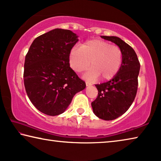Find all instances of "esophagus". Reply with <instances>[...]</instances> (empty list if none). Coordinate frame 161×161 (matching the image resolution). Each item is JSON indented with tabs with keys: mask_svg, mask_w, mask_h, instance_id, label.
Here are the masks:
<instances>
[{
	"mask_svg": "<svg viewBox=\"0 0 161 161\" xmlns=\"http://www.w3.org/2000/svg\"><path fill=\"white\" fill-rule=\"evenodd\" d=\"M86 86H91L92 84L89 82H86Z\"/></svg>",
	"mask_w": 161,
	"mask_h": 161,
	"instance_id": "34e87169",
	"label": "esophagus"
}]
</instances>
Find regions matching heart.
Segmentation results:
<instances>
[{
	"label": "heart",
	"mask_w": 161,
	"mask_h": 161,
	"mask_svg": "<svg viewBox=\"0 0 161 161\" xmlns=\"http://www.w3.org/2000/svg\"><path fill=\"white\" fill-rule=\"evenodd\" d=\"M123 54L120 48L108 42L93 39L85 42L80 47L71 49L69 61L71 68L81 73L90 67L83 78L96 80L101 76L103 80H110L117 74L122 63Z\"/></svg>",
	"instance_id": "obj_1"
}]
</instances>
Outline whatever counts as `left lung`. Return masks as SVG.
<instances>
[{
	"mask_svg": "<svg viewBox=\"0 0 161 161\" xmlns=\"http://www.w3.org/2000/svg\"><path fill=\"white\" fill-rule=\"evenodd\" d=\"M120 48L122 63L117 74L109 81L96 84L97 98L91 103L94 114L101 119L112 120L127 111L136 98L140 63L133 48L116 36H101Z\"/></svg>",
	"mask_w": 161,
	"mask_h": 161,
	"instance_id": "left-lung-1",
	"label": "left lung"
}]
</instances>
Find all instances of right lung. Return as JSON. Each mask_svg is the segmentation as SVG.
<instances>
[{
  "label": "right lung",
  "mask_w": 161,
  "mask_h": 161,
  "mask_svg": "<svg viewBox=\"0 0 161 161\" xmlns=\"http://www.w3.org/2000/svg\"><path fill=\"white\" fill-rule=\"evenodd\" d=\"M70 30L56 28L38 36L25 56L24 86L31 103L44 114L65 112L86 83L70 67V52L78 41Z\"/></svg>",
  "instance_id": "obj_1"
}]
</instances>
